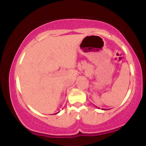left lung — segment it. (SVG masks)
I'll return each instance as SVG.
<instances>
[{
	"label": "left lung",
	"instance_id": "obj_1",
	"mask_svg": "<svg viewBox=\"0 0 146 146\" xmlns=\"http://www.w3.org/2000/svg\"><path fill=\"white\" fill-rule=\"evenodd\" d=\"M98 108H99V107H98ZM99 109H100V108H99ZM102 110H106L105 109H102Z\"/></svg>",
	"mask_w": 146,
	"mask_h": 146
}]
</instances>
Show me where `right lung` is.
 Here are the masks:
<instances>
[{"mask_svg": "<svg viewBox=\"0 0 146 146\" xmlns=\"http://www.w3.org/2000/svg\"><path fill=\"white\" fill-rule=\"evenodd\" d=\"M56 114H57V113H56Z\"/></svg>", "mask_w": 146, "mask_h": 146, "instance_id": "right-lung-1", "label": "right lung"}]
</instances>
